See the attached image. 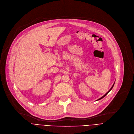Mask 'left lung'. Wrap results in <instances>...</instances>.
Segmentation results:
<instances>
[{
  "label": "left lung",
  "mask_w": 134,
  "mask_h": 134,
  "mask_svg": "<svg viewBox=\"0 0 134 134\" xmlns=\"http://www.w3.org/2000/svg\"><path fill=\"white\" fill-rule=\"evenodd\" d=\"M114 84H115V82H114V84H113V86H112V87H111V88H110V90H109V91H108V92H107V93H105V94H104V95H103V96H102V97H100V99H98V100H96V101H98V100H101V99H103V97H104V96H106V95H107V94H108V93H109V92H110V91H111V90H112V88H113V87H114Z\"/></svg>",
  "instance_id": "1"
}]
</instances>
